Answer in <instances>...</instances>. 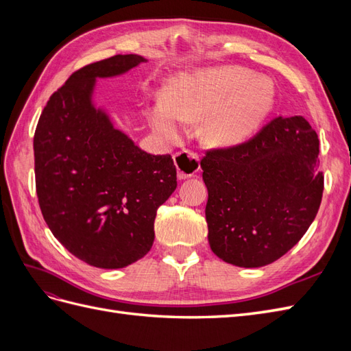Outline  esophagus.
<instances>
[{
  "label": "esophagus",
  "instance_id": "1",
  "mask_svg": "<svg viewBox=\"0 0 351 351\" xmlns=\"http://www.w3.org/2000/svg\"><path fill=\"white\" fill-rule=\"evenodd\" d=\"M174 162L177 167L178 178H182V180L195 176L200 168L199 155L196 152L187 151V149L177 152L174 155Z\"/></svg>",
  "mask_w": 351,
  "mask_h": 351
}]
</instances>
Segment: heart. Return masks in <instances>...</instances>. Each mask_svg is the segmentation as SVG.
<instances>
[{"mask_svg": "<svg viewBox=\"0 0 351 351\" xmlns=\"http://www.w3.org/2000/svg\"><path fill=\"white\" fill-rule=\"evenodd\" d=\"M272 84L253 73L224 67L180 79L167 93L164 110L169 117L193 123L206 117V141L214 145H236L249 137L274 107ZM152 124L167 139H176L177 130L167 114L158 111Z\"/></svg>", "mask_w": 351, "mask_h": 351, "instance_id": "obj_1", "label": "heart"}]
</instances>
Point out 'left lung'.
I'll list each match as a JSON object with an SVG mask.
<instances>
[{"mask_svg": "<svg viewBox=\"0 0 351 351\" xmlns=\"http://www.w3.org/2000/svg\"><path fill=\"white\" fill-rule=\"evenodd\" d=\"M319 139L302 115L277 117L249 141L202 158L210 249L243 268L272 263L297 244L321 206Z\"/></svg>", "mask_w": 351, "mask_h": 351, "instance_id": "left-lung-1", "label": "left lung"}]
</instances>
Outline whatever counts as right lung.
Returning <instances> with one entry per match:
<instances>
[{
    "label": "right lung",
    "instance_id": "1",
    "mask_svg": "<svg viewBox=\"0 0 351 351\" xmlns=\"http://www.w3.org/2000/svg\"><path fill=\"white\" fill-rule=\"evenodd\" d=\"M114 56L74 71L51 95L34 136L40 212L71 254L102 269L124 268L151 250L156 210L177 187L171 155H151L92 105L97 77L141 64Z\"/></svg>",
    "mask_w": 351,
    "mask_h": 351
}]
</instances>
